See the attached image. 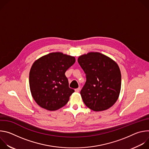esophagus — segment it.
I'll list each match as a JSON object with an SVG mask.
<instances>
[{
    "mask_svg": "<svg viewBox=\"0 0 149 149\" xmlns=\"http://www.w3.org/2000/svg\"><path fill=\"white\" fill-rule=\"evenodd\" d=\"M79 90H80V88H78L75 89V91L76 93H78V92L79 91Z\"/></svg>",
    "mask_w": 149,
    "mask_h": 149,
    "instance_id": "obj_1",
    "label": "esophagus"
}]
</instances>
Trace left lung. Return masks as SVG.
<instances>
[{
	"label": "left lung",
	"instance_id": "left-lung-1",
	"mask_svg": "<svg viewBox=\"0 0 149 149\" xmlns=\"http://www.w3.org/2000/svg\"><path fill=\"white\" fill-rule=\"evenodd\" d=\"M78 62L86 74L80 94L84 104L95 111L107 110L118 100L121 75L117 63L99 52L79 56Z\"/></svg>",
	"mask_w": 149,
	"mask_h": 149
}]
</instances>
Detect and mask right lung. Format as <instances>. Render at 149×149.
<instances>
[{"instance_id":"obj_1","label":"right lung","mask_w":149,"mask_h":149,"mask_svg":"<svg viewBox=\"0 0 149 149\" xmlns=\"http://www.w3.org/2000/svg\"><path fill=\"white\" fill-rule=\"evenodd\" d=\"M75 62L74 56L52 52L34 62L29 72V87L36 102L49 111L57 110L69 101L74 90L65 73Z\"/></svg>"}]
</instances>
